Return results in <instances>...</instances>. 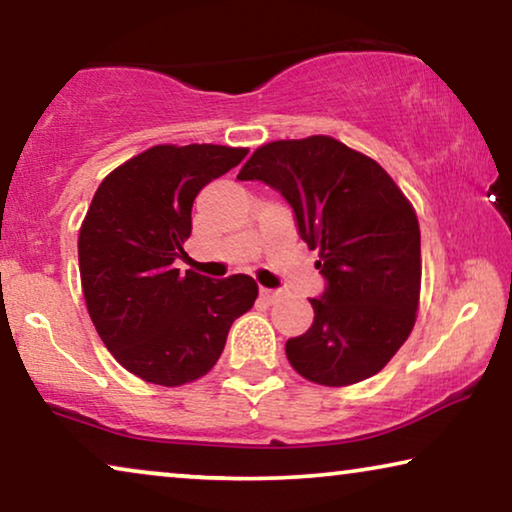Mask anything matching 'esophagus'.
<instances>
[{
	"mask_svg": "<svg viewBox=\"0 0 512 512\" xmlns=\"http://www.w3.org/2000/svg\"><path fill=\"white\" fill-rule=\"evenodd\" d=\"M277 298H279V293H277V291H272V288H261V300L270 302V305H272V302L277 300Z\"/></svg>",
	"mask_w": 512,
	"mask_h": 512,
	"instance_id": "esophagus-1",
	"label": "esophagus"
}]
</instances>
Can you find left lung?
Returning a JSON list of instances; mask_svg holds the SVG:
<instances>
[{"instance_id":"left-lung-1","label":"left lung","mask_w":512,"mask_h":512,"mask_svg":"<svg viewBox=\"0 0 512 512\" xmlns=\"http://www.w3.org/2000/svg\"><path fill=\"white\" fill-rule=\"evenodd\" d=\"M238 180L279 191L321 256L314 323L286 342L295 372L321 385L379 374L416 323L420 228L411 203L374 159L330 136L258 147Z\"/></svg>"}]
</instances>
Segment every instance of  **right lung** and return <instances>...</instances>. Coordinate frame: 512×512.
<instances>
[{"mask_svg": "<svg viewBox=\"0 0 512 512\" xmlns=\"http://www.w3.org/2000/svg\"><path fill=\"white\" fill-rule=\"evenodd\" d=\"M244 157V147L157 145L96 189L78 238L83 295L101 342L143 381L201 379L235 318L254 307L258 286L247 274L210 279L173 265L198 191Z\"/></svg>", "mask_w": 512, "mask_h": 512, "instance_id": "right-lung-1", "label": "right lung"}]
</instances>
